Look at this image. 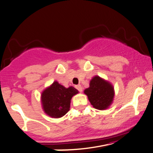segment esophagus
Segmentation results:
<instances>
[{"instance_id": "esophagus-1", "label": "esophagus", "mask_w": 153, "mask_h": 153, "mask_svg": "<svg viewBox=\"0 0 153 153\" xmlns=\"http://www.w3.org/2000/svg\"><path fill=\"white\" fill-rule=\"evenodd\" d=\"M75 88H76L78 90L79 92H82V86L80 85H78L75 86Z\"/></svg>"}]
</instances>
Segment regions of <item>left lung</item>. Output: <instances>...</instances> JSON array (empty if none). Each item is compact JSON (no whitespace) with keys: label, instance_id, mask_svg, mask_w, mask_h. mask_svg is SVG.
Wrapping results in <instances>:
<instances>
[{"label":"left lung","instance_id":"1","mask_svg":"<svg viewBox=\"0 0 153 153\" xmlns=\"http://www.w3.org/2000/svg\"><path fill=\"white\" fill-rule=\"evenodd\" d=\"M84 93L93 108L100 110L108 109L113 103L115 96L113 85L97 75L91 79L89 88L85 89Z\"/></svg>","mask_w":153,"mask_h":153}]
</instances>
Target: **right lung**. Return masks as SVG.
Here are the masks:
<instances>
[{
	"mask_svg": "<svg viewBox=\"0 0 153 153\" xmlns=\"http://www.w3.org/2000/svg\"><path fill=\"white\" fill-rule=\"evenodd\" d=\"M79 93L73 86L64 87L54 81L42 92L40 100L43 111L53 118H59L69 111L71 99Z\"/></svg>",
	"mask_w": 153,
	"mask_h": 153,
	"instance_id": "right-lung-1",
	"label": "right lung"
}]
</instances>
